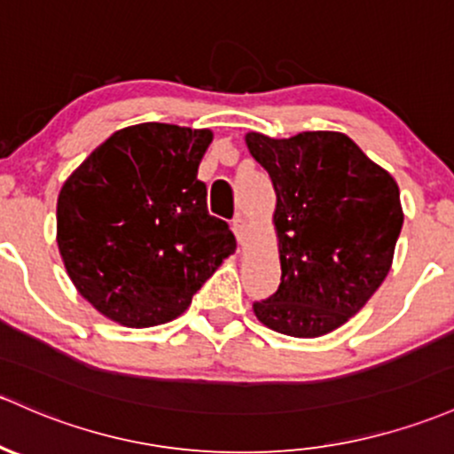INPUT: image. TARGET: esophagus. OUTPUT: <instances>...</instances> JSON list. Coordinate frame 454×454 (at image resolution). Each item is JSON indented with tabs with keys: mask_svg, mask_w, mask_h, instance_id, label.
Wrapping results in <instances>:
<instances>
[{
	"mask_svg": "<svg viewBox=\"0 0 454 454\" xmlns=\"http://www.w3.org/2000/svg\"><path fill=\"white\" fill-rule=\"evenodd\" d=\"M231 229H233V233H236L238 242H240V245H245V238H247V221H245V216H242V214H238V216L233 218V221H231Z\"/></svg>",
	"mask_w": 454,
	"mask_h": 454,
	"instance_id": "1",
	"label": "esophagus"
}]
</instances>
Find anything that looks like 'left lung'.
Wrapping results in <instances>:
<instances>
[{
	"mask_svg": "<svg viewBox=\"0 0 454 454\" xmlns=\"http://www.w3.org/2000/svg\"><path fill=\"white\" fill-rule=\"evenodd\" d=\"M253 158L277 194L281 284L253 303L268 329L320 338L342 326L379 290L403 227L401 192L340 131L292 138L247 134Z\"/></svg>",
	"mask_w": 454,
	"mask_h": 454,
	"instance_id": "8db88e82",
	"label": "left lung"
}]
</instances>
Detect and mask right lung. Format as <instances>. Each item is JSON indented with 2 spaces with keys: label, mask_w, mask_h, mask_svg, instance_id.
Segmentation results:
<instances>
[{
  "label": "right lung",
  "mask_w": 454,
  "mask_h": 454,
  "mask_svg": "<svg viewBox=\"0 0 454 454\" xmlns=\"http://www.w3.org/2000/svg\"><path fill=\"white\" fill-rule=\"evenodd\" d=\"M209 143V129L131 125L92 151L58 194L67 272L114 323L143 329L177 318L236 251L197 179Z\"/></svg>",
  "instance_id": "obj_1"
}]
</instances>
